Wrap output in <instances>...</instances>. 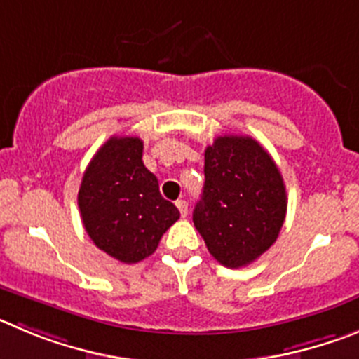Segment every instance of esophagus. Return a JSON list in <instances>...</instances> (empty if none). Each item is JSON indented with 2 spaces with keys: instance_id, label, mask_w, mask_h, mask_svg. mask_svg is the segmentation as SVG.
<instances>
[{
  "instance_id": "esophagus-1",
  "label": "esophagus",
  "mask_w": 359,
  "mask_h": 359,
  "mask_svg": "<svg viewBox=\"0 0 359 359\" xmlns=\"http://www.w3.org/2000/svg\"><path fill=\"white\" fill-rule=\"evenodd\" d=\"M177 208H179L180 216H182V218H186V216H187V202H186V200H177Z\"/></svg>"
}]
</instances>
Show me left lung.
<instances>
[{"mask_svg":"<svg viewBox=\"0 0 359 359\" xmlns=\"http://www.w3.org/2000/svg\"><path fill=\"white\" fill-rule=\"evenodd\" d=\"M203 157L205 182L193 224L218 263L247 266L276 243L284 224L283 175L248 135H219Z\"/></svg>","mask_w":359,"mask_h":359,"instance_id":"left-lung-1","label":"left lung"}]
</instances>
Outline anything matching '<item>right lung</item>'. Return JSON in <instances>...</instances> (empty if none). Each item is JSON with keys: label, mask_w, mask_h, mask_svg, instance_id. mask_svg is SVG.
<instances>
[{"label": "right lung", "mask_w": 359, "mask_h": 359, "mask_svg": "<svg viewBox=\"0 0 359 359\" xmlns=\"http://www.w3.org/2000/svg\"><path fill=\"white\" fill-rule=\"evenodd\" d=\"M79 208L93 243L127 264L151 256L180 218L143 164V141L130 135H114L96 151L82 177Z\"/></svg>", "instance_id": "1"}]
</instances>
